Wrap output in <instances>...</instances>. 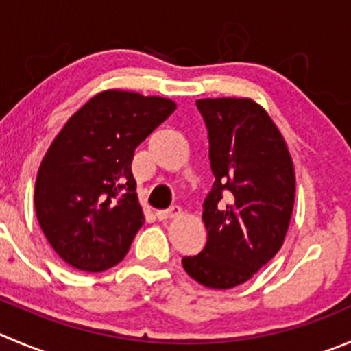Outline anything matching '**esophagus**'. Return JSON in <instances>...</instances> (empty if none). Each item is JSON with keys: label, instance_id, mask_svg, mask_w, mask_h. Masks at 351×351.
Masks as SVG:
<instances>
[{"label": "esophagus", "instance_id": "esophagus-1", "mask_svg": "<svg viewBox=\"0 0 351 351\" xmlns=\"http://www.w3.org/2000/svg\"><path fill=\"white\" fill-rule=\"evenodd\" d=\"M182 215V210L179 206H170L169 210H162V212H156V219L158 220H170L178 219Z\"/></svg>", "mask_w": 351, "mask_h": 351}]
</instances>
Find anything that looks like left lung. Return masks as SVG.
I'll list each match as a JSON object with an SVG mask.
<instances>
[{
  "label": "left lung",
  "instance_id": "left-lung-1",
  "mask_svg": "<svg viewBox=\"0 0 351 351\" xmlns=\"http://www.w3.org/2000/svg\"><path fill=\"white\" fill-rule=\"evenodd\" d=\"M196 106L208 131L215 182L203 203L206 245L184 256L182 267L206 288L231 289L252 279L285 243L295 167L278 125L253 99L205 98Z\"/></svg>",
  "mask_w": 351,
  "mask_h": 351
}]
</instances>
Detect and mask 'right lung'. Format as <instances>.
Masks as SVG:
<instances>
[{
	"instance_id": "1",
	"label": "right lung",
	"mask_w": 351,
	"mask_h": 351,
	"mask_svg": "<svg viewBox=\"0 0 351 351\" xmlns=\"http://www.w3.org/2000/svg\"><path fill=\"white\" fill-rule=\"evenodd\" d=\"M176 110L172 99L108 89L73 113L39 167V226L73 269L103 272L128 255L145 223L134 149Z\"/></svg>"
}]
</instances>
